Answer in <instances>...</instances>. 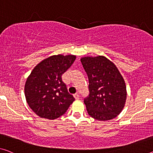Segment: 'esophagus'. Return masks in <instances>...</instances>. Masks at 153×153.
<instances>
[{"label": "esophagus", "mask_w": 153, "mask_h": 153, "mask_svg": "<svg viewBox=\"0 0 153 153\" xmlns=\"http://www.w3.org/2000/svg\"><path fill=\"white\" fill-rule=\"evenodd\" d=\"M74 98L76 99V100H78L79 97L78 93H76V94H74Z\"/></svg>", "instance_id": "34e87169"}]
</instances>
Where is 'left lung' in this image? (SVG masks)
I'll return each instance as SVG.
<instances>
[{"instance_id":"obj_1","label":"left lung","mask_w":153,"mask_h":153,"mask_svg":"<svg viewBox=\"0 0 153 153\" xmlns=\"http://www.w3.org/2000/svg\"><path fill=\"white\" fill-rule=\"evenodd\" d=\"M80 60L89 82V95L84 100L88 115L99 121L116 117L124 108L127 95L119 70L102 56L83 57Z\"/></svg>"}]
</instances>
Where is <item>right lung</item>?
I'll return each mask as SVG.
<instances>
[{
  "mask_svg": "<svg viewBox=\"0 0 153 153\" xmlns=\"http://www.w3.org/2000/svg\"><path fill=\"white\" fill-rule=\"evenodd\" d=\"M74 55H55L45 59L31 71L25 85L29 107L40 117L55 120L64 115L75 100L62 80V75L76 60Z\"/></svg>",
  "mask_w": 153,
  "mask_h": 153,
  "instance_id": "add662e5",
  "label": "right lung"
}]
</instances>
